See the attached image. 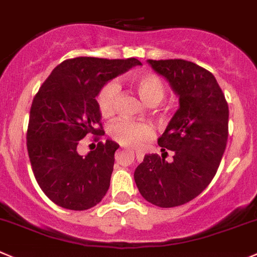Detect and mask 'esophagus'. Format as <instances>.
Segmentation results:
<instances>
[{
    "mask_svg": "<svg viewBox=\"0 0 257 257\" xmlns=\"http://www.w3.org/2000/svg\"><path fill=\"white\" fill-rule=\"evenodd\" d=\"M131 152V153H134L133 151H129ZM136 157H137V159H138V161H143V153H141V152H136Z\"/></svg>",
    "mask_w": 257,
    "mask_h": 257,
    "instance_id": "1",
    "label": "esophagus"
}]
</instances>
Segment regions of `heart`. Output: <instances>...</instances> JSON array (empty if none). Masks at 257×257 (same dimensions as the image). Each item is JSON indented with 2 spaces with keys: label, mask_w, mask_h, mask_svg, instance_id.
<instances>
[{
  "label": "heart",
  "mask_w": 257,
  "mask_h": 257,
  "mask_svg": "<svg viewBox=\"0 0 257 257\" xmlns=\"http://www.w3.org/2000/svg\"><path fill=\"white\" fill-rule=\"evenodd\" d=\"M132 83L136 86L142 100L149 106L159 104L166 95V86L163 81L154 74L147 73L136 75L132 79ZM119 94H120V86L116 81H110L99 91L96 101H98L99 110L104 116L111 115L115 111ZM110 136L113 137L114 141L123 146L139 147L152 139L153 129L147 123L121 119L110 126Z\"/></svg>",
  "instance_id": "obj_1"
}]
</instances>
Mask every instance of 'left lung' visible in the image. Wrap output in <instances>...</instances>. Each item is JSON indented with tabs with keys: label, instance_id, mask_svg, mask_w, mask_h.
Segmentation results:
<instances>
[{
	"label": "left lung",
	"instance_id": "1",
	"mask_svg": "<svg viewBox=\"0 0 257 257\" xmlns=\"http://www.w3.org/2000/svg\"><path fill=\"white\" fill-rule=\"evenodd\" d=\"M178 96L179 106L158 138L173 161L147 154L134 172L141 195L158 207L184 205L210 184L228 137V105L215 76L186 60H148ZM167 153V152H166Z\"/></svg>",
	"mask_w": 257,
	"mask_h": 257
}]
</instances>
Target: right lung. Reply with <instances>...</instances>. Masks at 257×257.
Here are the masks:
<instances>
[{"label":"right lung","instance_id":"obj_1","mask_svg":"<svg viewBox=\"0 0 257 257\" xmlns=\"http://www.w3.org/2000/svg\"><path fill=\"white\" fill-rule=\"evenodd\" d=\"M139 60L75 57L52 70L32 101L27 152L40 188L62 208L84 211L98 205L110 186L119 144L106 139L86 156L78 144L86 136H104L99 91ZM96 139V138H95Z\"/></svg>","mask_w":257,"mask_h":257}]
</instances>
